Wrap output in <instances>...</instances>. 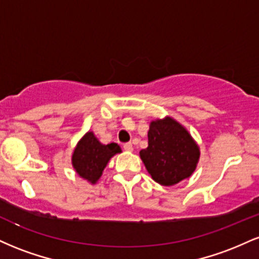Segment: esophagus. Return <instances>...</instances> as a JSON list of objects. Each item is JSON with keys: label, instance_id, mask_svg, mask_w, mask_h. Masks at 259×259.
Listing matches in <instances>:
<instances>
[{"label": "esophagus", "instance_id": "34e87169", "mask_svg": "<svg viewBox=\"0 0 259 259\" xmlns=\"http://www.w3.org/2000/svg\"><path fill=\"white\" fill-rule=\"evenodd\" d=\"M124 150L125 151H127V152H132V151L134 150V147H133V144L132 142H126V144H124Z\"/></svg>", "mask_w": 259, "mask_h": 259}]
</instances>
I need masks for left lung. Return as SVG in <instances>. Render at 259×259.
Wrapping results in <instances>:
<instances>
[{"label":"left lung","mask_w":259,"mask_h":259,"mask_svg":"<svg viewBox=\"0 0 259 259\" xmlns=\"http://www.w3.org/2000/svg\"><path fill=\"white\" fill-rule=\"evenodd\" d=\"M147 136L148 146L140 151V158L156 183L173 186L194 174L200 147L179 121L171 117L154 119Z\"/></svg>","instance_id":"obj_1"}]
</instances>
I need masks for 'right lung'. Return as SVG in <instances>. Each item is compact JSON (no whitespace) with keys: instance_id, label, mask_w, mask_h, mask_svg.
I'll return each instance as SVG.
<instances>
[{"instance_id":"obj_1","label":"right lung","mask_w":259,"mask_h":259,"mask_svg":"<svg viewBox=\"0 0 259 259\" xmlns=\"http://www.w3.org/2000/svg\"><path fill=\"white\" fill-rule=\"evenodd\" d=\"M119 145H103L95 136L94 132H88L79 140L72 154V165L80 178L95 184L102 177L103 170L113 156L120 153Z\"/></svg>"}]
</instances>
